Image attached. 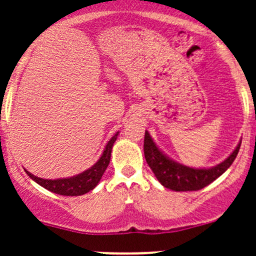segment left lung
Returning a JSON list of instances; mask_svg holds the SVG:
<instances>
[{"label":"left lung","instance_id":"8db88e82","mask_svg":"<svg viewBox=\"0 0 256 256\" xmlns=\"http://www.w3.org/2000/svg\"><path fill=\"white\" fill-rule=\"evenodd\" d=\"M240 143L218 165L210 168H195L179 164L168 158L152 140L148 131L144 134V156L158 180L173 192H196L216 180L232 165L238 154Z\"/></svg>","mask_w":256,"mask_h":256}]
</instances>
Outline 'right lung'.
<instances>
[{"mask_svg": "<svg viewBox=\"0 0 256 256\" xmlns=\"http://www.w3.org/2000/svg\"><path fill=\"white\" fill-rule=\"evenodd\" d=\"M119 132H116L113 137L108 140V143L106 144L104 152L100 156V158L90 168L85 170L84 172L79 173L77 176H73V177L68 178H58V179H44L34 176L30 173L28 170H25V172L28 173V176L32 180L36 182L37 184H40V186H43L44 189L49 190V192L58 194V195L64 196H80L84 194L91 192L92 189H95L96 185L98 184V182L101 180L102 176L110 165V154L112 149H113L114 142L116 140Z\"/></svg>", "mask_w": 256, "mask_h": 256, "instance_id": "1", "label": "right lung"}]
</instances>
